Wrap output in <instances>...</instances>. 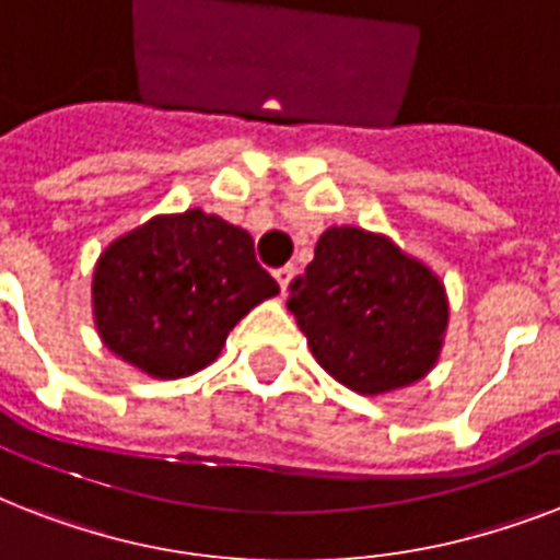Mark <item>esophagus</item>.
I'll return each mask as SVG.
<instances>
[{"label":"esophagus","instance_id":"1","mask_svg":"<svg viewBox=\"0 0 560 560\" xmlns=\"http://www.w3.org/2000/svg\"><path fill=\"white\" fill-rule=\"evenodd\" d=\"M293 276H296V267H293V264H288V267H279V270H276V281H279L281 293H284V290L290 288V281H293Z\"/></svg>","mask_w":560,"mask_h":560}]
</instances>
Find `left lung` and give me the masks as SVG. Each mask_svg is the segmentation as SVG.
<instances>
[{
	"instance_id": "8db88e82",
	"label": "left lung",
	"mask_w": 560,
	"mask_h": 560,
	"mask_svg": "<svg viewBox=\"0 0 560 560\" xmlns=\"http://www.w3.org/2000/svg\"><path fill=\"white\" fill-rule=\"evenodd\" d=\"M288 307L316 363L360 395L421 381L447 328L442 281L358 226L325 229L314 261L290 281Z\"/></svg>"
}]
</instances>
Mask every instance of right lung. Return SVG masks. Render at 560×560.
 Returning <instances> with one entry per match:
<instances>
[{
	"instance_id": "obj_1",
	"label": "right lung",
	"mask_w": 560,
	"mask_h": 560,
	"mask_svg": "<svg viewBox=\"0 0 560 560\" xmlns=\"http://www.w3.org/2000/svg\"><path fill=\"white\" fill-rule=\"evenodd\" d=\"M276 293L249 232L200 209L162 214L121 235L92 276L104 346L162 381L209 366L229 331Z\"/></svg>"
}]
</instances>
